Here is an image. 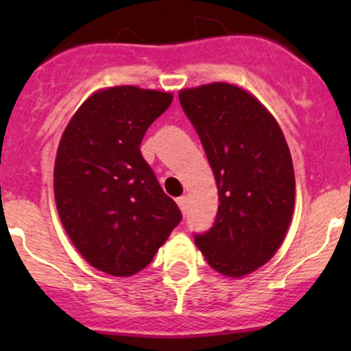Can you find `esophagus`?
<instances>
[{
	"label": "esophagus",
	"mask_w": 351,
	"mask_h": 351,
	"mask_svg": "<svg viewBox=\"0 0 351 351\" xmlns=\"http://www.w3.org/2000/svg\"><path fill=\"white\" fill-rule=\"evenodd\" d=\"M176 204H178L180 210H182L183 214H186V207H189V198H186V197L176 198Z\"/></svg>",
	"instance_id": "1"
}]
</instances>
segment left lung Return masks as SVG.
Masks as SVG:
<instances>
[{"label": "left lung", "mask_w": 351, "mask_h": 351, "mask_svg": "<svg viewBox=\"0 0 351 351\" xmlns=\"http://www.w3.org/2000/svg\"><path fill=\"white\" fill-rule=\"evenodd\" d=\"M178 97L221 202L214 224L195 234V244L215 271L244 277L277 253L292 219L295 176L284 132L253 95L234 84H204Z\"/></svg>", "instance_id": "8db88e82"}]
</instances>
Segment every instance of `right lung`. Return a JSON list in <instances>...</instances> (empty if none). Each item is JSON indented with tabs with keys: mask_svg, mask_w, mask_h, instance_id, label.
I'll return each instance as SVG.
<instances>
[{
	"mask_svg": "<svg viewBox=\"0 0 351 351\" xmlns=\"http://www.w3.org/2000/svg\"><path fill=\"white\" fill-rule=\"evenodd\" d=\"M173 95L113 86L91 95L59 143L54 195L59 217L91 267L130 277L153 261L182 221L141 154L147 127Z\"/></svg>",
	"mask_w": 351,
	"mask_h": 351,
	"instance_id": "right-lung-1",
	"label": "right lung"
}]
</instances>
